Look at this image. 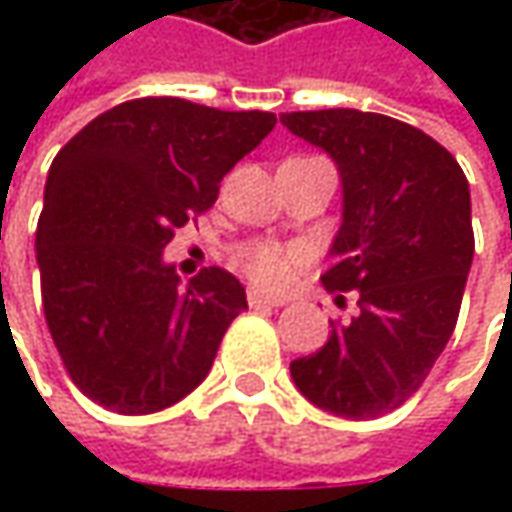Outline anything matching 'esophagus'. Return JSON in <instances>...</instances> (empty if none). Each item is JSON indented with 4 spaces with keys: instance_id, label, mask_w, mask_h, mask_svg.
<instances>
[{
    "instance_id": "34e87169",
    "label": "esophagus",
    "mask_w": 512,
    "mask_h": 512,
    "mask_svg": "<svg viewBox=\"0 0 512 512\" xmlns=\"http://www.w3.org/2000/svg\"><path fill=\"white\" fill-rule=\"evenodd\" d=\"M247 305L250 307H282L285 305V299H279V296H267V293H262V290L250 287V290H247Z\"/></svg>"
}]
</instances>
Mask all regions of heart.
Here are the masks:
<instances>
[{"label":"heart","mask_w":512,"mask_h":512,"mask_svg":"<svg viewBox=\"0 0 512 512\" xmlns=\"http://www.w3.org/2000/svg\"><path fill=\"white\" fill-rule=\"evenodd\" d=\"M305 262V250L296 245H279V242H247L233 253V265L245 273L253 285L279 290L290 282L293 270Z\"/></svg>","instance_id":"obj_1"}]
</instances>
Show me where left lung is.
I'll list each match as a JSON object with an SVG mask.
<instances>
[{
	"mask_svg": "<svg viewBox=\"0 0 512 512\" xmlns=\"http://www.w3.org/2000/svg\"><path fill=\"white\" fill-rule=\"evenodd\" d=\"M282 122L339 165L344 219L322 285L359 299L290 376L333 416L379 419L422 387L453 336L476 247L467 176L433 136L382 113L299 110Z\"/></svg>",
	"mask_w": 512,
	"mask_h": 512,
	"instance_id": "8db88e82",
	"label": "left lung"
}]
</instances>
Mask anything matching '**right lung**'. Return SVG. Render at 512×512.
<instances>
[{"mask_svg":"<svg viewBox=\"0 0 512 512\" xmlns=\"http://www.w3.org/2000/svg\"><path fill=\"white\" fill-rule=\"evenodd\" d=\"M273 125L265 110L148 96L99 113L56 153L36 262L53 344L88 399L148 416L210 373L247 310L245 287L222 267L182 285L162 250L213 207L227 170Z\"/></svg>","mask_w":512,"mask_h":512,"instance_id":"right-lung-1","label":"right lung"}]
</instances>
